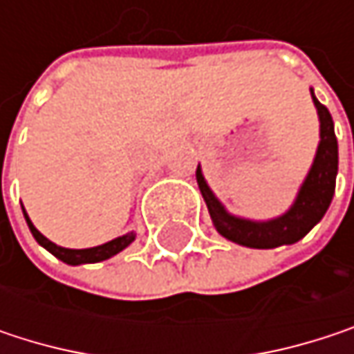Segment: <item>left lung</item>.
<instances>
[{"instance_id":"8db88e82","label":"left lung","mask_w":354,"mask_h":354,"mask_svg":"<svg viewBox=\"0 0 354 354\" xmlns=\"http://www.w3.org/2000/svg\"><path fill=\"white\" fill-rule=\"evenodd\" d=\"M314 104L318 108L319 114V145L314 166L306 178L299 196L295 205L291 207L289 213H285L279 219L256 223L248 219H238L225 213V209L219 205V201L213 196L209 190L205 178L201 174V168H196V182L203 192V198L207 203V209L211 213L213 225L217 232L246 248H260V250H270V248L285 246V244H295L299 242L319 219L328 211L334 188H336V172H338V141L334 135V120L328 112V108L314 96Z\"/></svg>"}]
</instances>
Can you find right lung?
<instances>
[{
  "instance_id": "add662e5",
  "label": "right lung",
  "mask_w": 354,
  "mask_h": 354,
  "mask_svg": "<svg viewBox=\"0 0 354 354\" xmlns=\"http://www.w3.org/2000/svg\"><path fill=\"white\" fill-rule=\"evenodd\" d=\"M24 217H26V223H28V227H30V232H32L36 242L42 248H46V250H48L53 256H57L59 260L67 262V264H86V262H100V260H106L110 256L118 254L120 250H124V248L135 240V234H127V236L116 238V240H112V242H108V244H102V246L86 248V250H69V248H61L57 246V244H53L50 240H46V238L36 230L35 225H32V221L28 219L26 211H24Z\"/></svg>"
}]
</instances>
